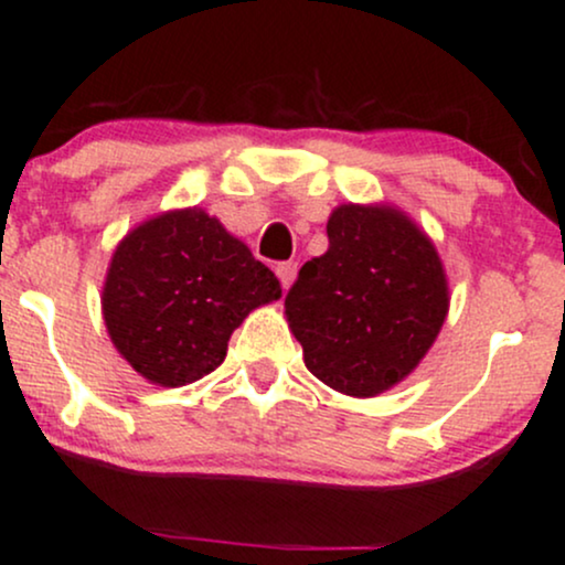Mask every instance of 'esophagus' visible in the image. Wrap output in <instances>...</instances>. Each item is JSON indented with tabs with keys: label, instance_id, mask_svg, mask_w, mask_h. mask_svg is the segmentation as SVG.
<instances>
[{
	"label": "esophagus",
	"instance_id": "obj_1",
	"mask_svg": "<svg viewBox=\"0 0 565 565\" xmlns=\"http://www.w3.org/2000/svg\"><path fill=\"white\" fill-rule=\"evenodd\" d=\"M296 271H299V264H296V262H282V264H277V277H280V282H282L285 290H288L290 285H294Z\"/></svg>",
	"mask_w": 565,
	"mask_h": 565
}]
</instances>
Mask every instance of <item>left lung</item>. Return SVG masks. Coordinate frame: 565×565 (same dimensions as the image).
Listing matches in <instances>:
<instances>
[{
	"mask_svg": "<svg viewBox=\"0 0 565 565\" xmlns=\"http://www.w3.org/2000/svg\"><path fill=\"white\" fill-rule=\"evenodd\" d=\"M326 230L328 250L285 296L288 328L322 384L376 397L435 344L451 307L446 266L433 237L390 202H344Z\"/></svg>",
	"mask_w": 565,
	"mask_h": 565,
	"instance_id": "1",
	"label": "left lung"
}]
</instances>
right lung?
<instances>
[{"label":"right lung","mask_w":565,"mask_h":565,"mask_svg":"<svg viewBox=\"0 0 565 565\" xmlns=\"http://www.w3.org/2000/svg\"><path fill=\"white\" fill-rule=\"evenodd\" d=\"M282 296L269 266L202 207L141 221L111 253L100 312L114 350L157 386H186L226 358L234 328Z\"/></svg>","instance_id":"add662e5"}]
</instances>
